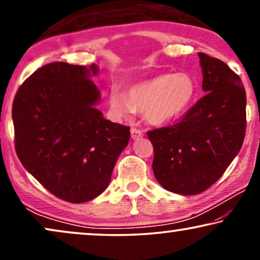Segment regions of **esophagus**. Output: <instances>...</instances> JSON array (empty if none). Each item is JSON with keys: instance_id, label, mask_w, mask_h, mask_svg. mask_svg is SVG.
Returning <instances> with one entry per match:
<instances>
[{"instance_id": "1", "label": "esophagus", "mask_w": 260, "mask_h": 260, "mask_svg": "<svg viewBox=\"0 0 260 260\" xmlns=\"http://www.w3.org/2000/svg\"><path fill=\"white\" fill-rule=\"evenodd\" d=\"M141 137H143L142 130L137 129V127H133V129H131V138H133V140H138V138Z\"/></svg>"}]
</instances>
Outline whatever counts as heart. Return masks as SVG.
<instances>
[{"label": "heart", "instance_id": "1", "mask_svg": "<svg viewBox=\"0 0 260 260\" xmlns=\"http://www.w3.org/2000/svg\"><path fill=\"white\" fill-rule=\"evenodd\" d=\"M197 94V83L187 72L157 76L134 83L126 95L117 86L110 91V106L118 117L143 110L144 117L154 125H165L180 118Z\"/></svg>", "mask_w": 260, "mask_h": 260}]
</instances>
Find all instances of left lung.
Here are the masks:
<instances>
[{"instance_id":"1","label":"left lung","mask_w":260,"mask_h":260,"mask_svg":"<svg viewBox=\"0 0 260 260\" xmlns=\"http://www.w3.org/2000/svg\"><path fill=\"white\" fill-rule=\"evenodd\" d=\"M206 94L174 125L148 131L152 170L165 189L200 194L215 183L240 151L246 131V92L221 60L198 53Z\"/></svg>"}]
</instances>
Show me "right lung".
Wrapping results in <instances>:
<instances>
[{
  "label": "right lung",
  "instance_id": "add662e5",
  "mask_svg": "<svg viewBox=\"0 0 260 260\" xmlns=\"http://www.w3.org/2000/svg\"><path fill=\"white\" fill-rule=\"evenodd\" d=\"M97 65L52 62L31 74L13 102L15 149L22 166L56 198L81 204L106 189L130 127L95 109Z\"/></svg>",
  "mask_w": 260,
  "mask_h": 260
}]
</instances>
